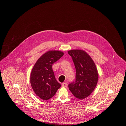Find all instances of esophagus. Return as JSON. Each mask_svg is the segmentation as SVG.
Wrapping results in <instances>:
<instances>
[{
	"mask_svg": "<svg viewBox=\"0 0 126 126\" xmlns=\"http://www.w3.org/2000/svg\"><path fill=\"white\" fill-rule=\"evenodd\" d=\"M68 84L66 83H62V86L64 87H66L67 86Z\"/></svg>",
	"mask_w": 126,
	"mask_h": 126,
	"instance_id": "1",
	"label": "esophagus"
}]
</instances>
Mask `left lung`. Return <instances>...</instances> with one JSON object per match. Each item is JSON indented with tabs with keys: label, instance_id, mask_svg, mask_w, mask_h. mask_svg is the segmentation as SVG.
<instances>
[{
	"label": "left lung",
	"instance_id": "1",
	"mask_svg": "<svg viewBox=\"0 0 126 126\" xmlns=\"http://www.w3.org/2000/svg\"><path fill=\"white\" fill-rule=\"evenodd\" d=\"M68 53L76 69L75 80L68 85L69 89L76 98L84 99L92 93L97 85V68L92 59L84 51L72 50Z\"/></svg>",
	"mask_w": 126,
	"mask_h": 126
}]
</instances>
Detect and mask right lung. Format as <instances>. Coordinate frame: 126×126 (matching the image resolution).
<instances>
[{
    "label": "right lung",
    "mask_w": 126,
    "mask_h": 126,
    "mask_svg": "<svg viewBox=\"0 0 126 126\" xmlns=\"http://www.w3.org/2000/svg\"><path fill=\"white\" fill-rule=\"evenodd\" d=\"M64 55L59 51H49L41 56L35 64L30 75V83L35 93L48 100L54 96L61 85L55 79L52 65Z\"/></svg>",
    "instance_id": "obj_1"
}]
</instances>
